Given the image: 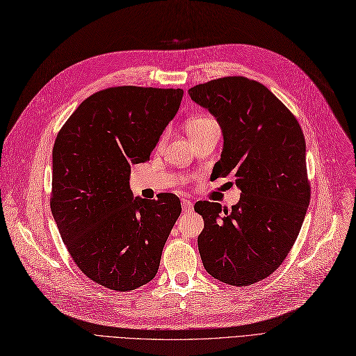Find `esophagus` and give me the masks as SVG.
I'll use <instances>...</instances> for the list:
<instances>
[{"instance_id":"34e87169","label":"esophagus","mask_w":356,"mask_h":356,"mask_svg":"<svg viewBox=\"0 0 356 356\" xmlns=\"http://www.w3.org/2000/svg\"><path fill=\"white\" fill-rule=\"evenodd\" d=\"M181 208H183V211H185V213H191L193 209V204L188 198H183L181 200Z\"/></svg>"}]
</instances>
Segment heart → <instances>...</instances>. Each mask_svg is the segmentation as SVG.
Masks as SVG:
<instances>
[{"label":"heart","mask_w":356,"mask_h":356,"mask_svg":"<svg viewBox=\"0 0 356 356\" xmlns=\"http://www.w3.org/2000/svg\"><path fill=\"white\" fill-rule=\"evenodd\" d=\"M217 124L211 117L208 115H193L191 117L188 123H186V129H188V134L189 135H195V134H200V131L208 129L209 126H214Z\"/></svg>","instance_id":"1"}]
</instances>
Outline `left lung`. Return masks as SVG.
Listing matches in <instances>:
<instances>
[{"label":"left lung","mask_w":356,"mask_h":356,"mask_svg":"<svg viewBox=\"0 0 356 356\" xmlns=\"http://www.w3.org/2000/svg\"><path fill=\"white\" fill-rule=\"evenodd\" d=\"M211 113L225 147L216 177L233 175L241 201L221 216V205L200 201L202 264L230 286L264 280L277 270L298 238L309 205L305 138L296 117L264 85L227 76L189 89Z\"/></svg>","instance_id":"1"}]
</instances>
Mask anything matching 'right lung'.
Instances as JSON below:
<instances>
[{"instance_id": "add662e5", "label": "right lung", "mask_w": 356, "mask_h": 356, "mask_svg": "<svg viewBox=\"0 0 356 356\" xmlns=\"http://www.w3.org/2000/svg\"><path fill=\"white\" fill-rule=\"evenodd\" d=\"M181 97V89H102L79 105L52 148L51 211L61 239L79 270L111 291L155 277L180 216L173 193L134 200L129 176L149 160Z\"/></svg>"}]
</instances>
